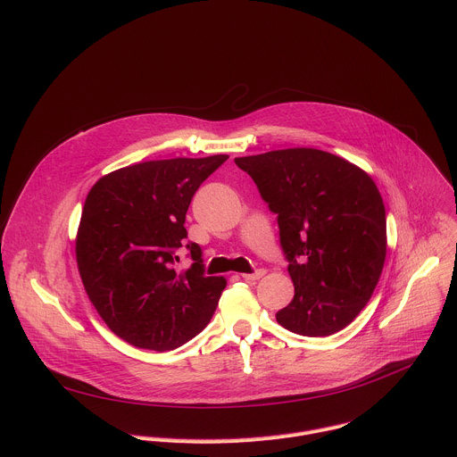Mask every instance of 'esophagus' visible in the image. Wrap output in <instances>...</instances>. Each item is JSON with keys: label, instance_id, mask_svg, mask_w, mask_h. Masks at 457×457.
<instances>
[{"label": "esophagus", "instance_id": "obj_1", "mask_svg": "<svg viewBox=\"0 0 457 457\" xmlns=\"http://www.w3.org/2000/svg\"><path fill=\"white\" fill-rule=\"evenodd\" d=\"M264 275H266L264 270H256L254 273H242V278H244V280H249V282H254V280H258V278H262Z\"/></svg>", "mask_w": 457, "mask_h": 457}]
</instances>
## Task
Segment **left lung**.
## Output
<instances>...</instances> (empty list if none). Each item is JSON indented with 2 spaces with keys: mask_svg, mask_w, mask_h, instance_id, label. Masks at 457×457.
I'll use <instances>...</instances> for the list:
<instances>
[{
  "mask_svg": "<svg viewBox=\"0 0 457 457\" xmlns=\"http://www.w3.org/2000/svg\"><path fill=\"white\" fill-rule=\"evenodd\" d=\"M277 213L295 296L277 321L302 337H329L370 300L386 254L379 189L360 166L316 148L237 157Z\"/></svg>",
  "mask_w": 457,
  "mask_h": 457,
  "instance_id": "left-lung-1",
  "label": "left lung"
}]
</instances>
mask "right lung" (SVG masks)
<instances>
[{"instance_id":"obj_1","label":"right lung","mask_w":457,"mask_h":457,"mask_svg":"<svg viewBox=\"0 0 457 457\" xmlns=\"http://www.w3.org/2000/svg\"><path fill=\"white\" fill-rule=\"evenodd\" d=\"M228 155L162 159L119 168L88 191L76 260L85 291L108 329L139 349L171 351L212 320L224 277H206L201 247L179 271L186 212Z\"/></svg>"}]
</instances>
